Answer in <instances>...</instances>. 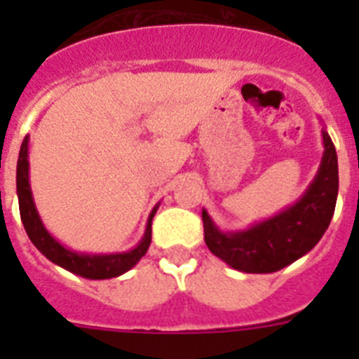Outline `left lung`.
Instances as JSON below:
<instances>
[{"label":"left lung","instance_id":"1","mask_svg":"<svg viewBox=\"0 0 359 359\" xmlns=\"http://www.w3.org/2000/svg\"><path fill=\"white\" fill-rule=\"evenodd\" d=\"M323 156L315 180L294 205L243 231L219 230L203 210L208 250L244 273H273L315 248L327 230L338 198V156L323 129Z\"/></svg>","mask_w":359,"mask_h":359}]
</instances>
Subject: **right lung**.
<instances>
[{
    "mask_svg": "<svg viewBox=\"0 0 359 359\" xmlns=\"http://www.w3.org/2000/svg\"><path fill=\"white\" fill-rule=\"evenodd\" d=\"M15 185H18L19 214H21L25 230H27L28 237L34 243V246L48 261H52L53 264L61 266V268L68 269V271H72L75 275H81L84 278L102 280V278L120 277L122 273L129 271L147 253L149 244H151L152 217L156 214L158 205L152 208L151 215H149L147 228H145V233L142 237V241L138 243L136 248L129 250V252L109 253V255L77 253L68 250L66 246H62L57 239H53L48 233V230L44 228L43 221H41L39 214H37L36 203H34V198H32L30 183H28V136H25L23 144H21V151H19Z\"/></svg>",
    "mask_w": 359,
    "mask_h": 359,
    "instance_id": "1",
    "label": "right lung"
}]
</instances>
